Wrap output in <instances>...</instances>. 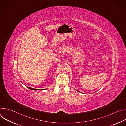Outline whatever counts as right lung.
<instances>
[{
  "mask_svg": "<svg viewBox=\"0 0 126 126\" xmlns=\"http://www.w3.org/2000/svg\"><path fill=\"white\" fill-rule=\"evenodd\" d=\"M27 88L31 89V90H43L45 89H34V88H30V87H27Z\"/></svg>",
  "mask_w": 126,
  "mask_h": 126,
  "instance_id": "obj_1",
  "label": "right lung"
}]
</instances>
